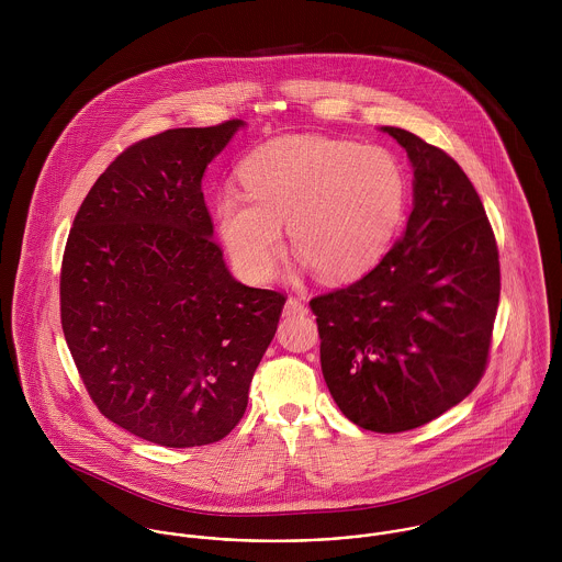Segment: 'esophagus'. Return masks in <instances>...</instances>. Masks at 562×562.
Here are the masks:
<instances>
[{"mask_svg":"<svg viewBox=\"0 0 562 562\" xmlns=\"http://www.w3.org/2000/svg\"><path fill=\"white\" fill-rule=\"evenodd\" d=\"M305 312H307V307H305V303H303L301 299L290 296V299L285 301V310H283L285 316H296V314H305Z\"/></svg>","mask_w":562,"mask_h":562,"instance_id":"34e87169","label":"esophagus"}]
</instances>
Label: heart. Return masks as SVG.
I'll return each instance as SVG.
<instances>
[{
    "label": "heart",
    "mask_w": 562,
    "mask_h": 562,
    "mask_svg": "<svg viewBox=\"0 0 562 562\" xmlns=\"http://www.w3.org/2000/svg\"><path fill=\"white\" fill-rule=\"evenodd\" d=\"M244 192L216 203L218 232L241 274L266 281L290 240L322 281H350L385 252L401 223L406 179L381 147L283 136L240 168Z\"/></svg>",
    "instance_id": "obj_1"
}]
</instances>
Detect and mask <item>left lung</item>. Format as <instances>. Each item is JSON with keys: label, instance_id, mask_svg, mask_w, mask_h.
<instances>
[{"label": "left lung", "instance_id": "obj_1", "mask_svg": "<svg viewBox=\"0 0 562 562\" xmlns=\"http://www.w3.org/2000/svg\"><path fill=\"white\" fill-rule=\"evenodd\" d=\"M383 132L413 164L406 229L379 266L310 307L333 401L352 424L392 435L432 422L481 383L499 255L463 168L406 130Z\"/></svg>", "mask_w": 562, "mask_h": 562}]
</instances>
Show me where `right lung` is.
Instances as JSON below:
<instances>
[{"instance_id": "add662e5", "label": "right lung", "mask_w": 562, "mask_h": 562, "mask_svg": "<svg viewBox=\"0 0 562 562\" xmlns=\"http://www.w3.org/2000/svg\"><path fill=\"white\" fill-rule=\"evenodd\" d=\"M166 130L94 181L60 268V321L81 383L127 432L166 446L227 437L285 294L236 281L201 179L240 127Z\"/></svg>"}]
</instances>
